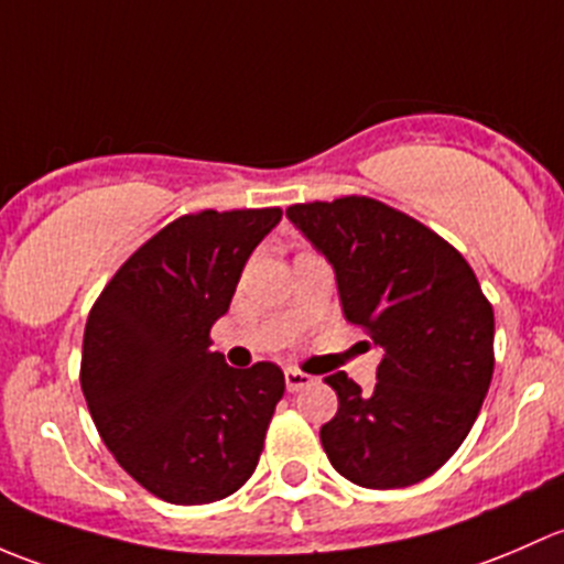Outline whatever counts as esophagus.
Instances as JSON below:
<instances>
[{
	"label": "esophagus",
	"instance_id": "34e87169",
	"mask_svg": "<svg viewBox=\"0 0 564 564\" xmlns=\"http://www.w3.org/2000/svg\"><path fill=\"white\" fill-rule=\"evenodd\" d=\"M312 382V377L310 375H304V371H299V369H288L284 371V386H288V391H304L306 386H310Z\"/></svg>",
	"mask_w": 564,
	"mask_h": 564
}]
</instances>
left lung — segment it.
I'll return each instance as SVG.
<instances>
[{"label":"left lung","instance_id":"left-lung-1","mask_svg":"<svg viewBox=\"0 0 564 564\" xmlns=\"http://www.w3.org/2000/svg\"><path fill=\"white\" fill-rule=\"evenodd\" d=\"M288 217L336 274L341 312L382 350L361 391L325 377L339 410L321 429L336 473L402 489L437 473L473 429L495 371V310L458 249L367 195L295 203Z\"/></svg>","mask_w":564,"mask_h":564}]
</instances>
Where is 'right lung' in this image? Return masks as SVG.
<instances>
[{"instance_id":"obj_1","label":"right lung","mask_w":564,"mask_h":564,"mask_svg":"<svg viewBox=\"0 0 564 564\" xmlns=\"http://www.w3.org/2000/svg\"><path fill=\"white\" fill-rule=\"evenodd\" d=\"M282 208L184 214L124 260L84 330L80 388L127 475L173 505L230 497L263 454L284 393L276 364L208 350L243 263Z\"/></svg>"}]
</instances>
